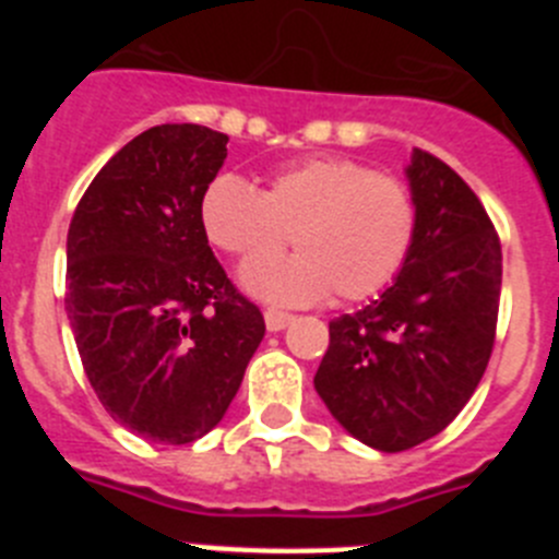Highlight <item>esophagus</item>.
Wrapping results in <instances>:
<instances>
[{"label":"esophagus","mask_w":559,"mask_h":559,"mask_svg":"<svg viewBox=\"0 0 559 559\" xmlns=\"http://www.w3.org/2000/svg\"><path fill=\"white\" fill-rule=\"evenodd\" d=\"M290 322H294V316L290 313H283V310L274 308L265 310V328H269V333H280V330L288 328Z\"/></svg>","instance_id":"34e87169"}]
</instances>
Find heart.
Listing matches in <instances>:
<instances>
[{
    "instance_id": "1",
    "label": "heart",
    "mask_w": 559,
    "mask_h": 559,
    "mask_svg": "<svg viewBox=\"0 0 559 559\" xmlns=\"http://www.w3.org/2000/svg\"><path fill=\"white\" fill-rule=\"evenodd\" d=\"M212 246L243 260V285L280 305H308L333 290L358 302L403 271L417 237V201L394 176L347 156H310L276 170L263 192L218 176L201 195ZM300 254L263 264L287 235Z\"/></svg>"
}]
</instances>
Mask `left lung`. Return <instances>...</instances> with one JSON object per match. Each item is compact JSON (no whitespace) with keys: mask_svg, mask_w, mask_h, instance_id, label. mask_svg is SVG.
<instances>
[{"mask_svg":"<svg viewBox=\"0 0 559 559\" xmlns=\"http://www.w3.org/2000/svg\"><path fill=\"white\" fill-rule=\"evenodd\" d=\"M417 237L367 308L330 322L313 386L341 428L383 453L437 437L473 397L496 341L501 243L476 192L414 147Z\"/></svg>","mask_w":559,"mask_h":559,"instance_id":"left-lung-1","label":"left lung"}]
</instances>
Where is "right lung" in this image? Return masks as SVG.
<instances>
[{"instance_id":"right-lung-1","label":"right lung","mask_w":559,"mask_h":559,"mask_svg":"<svg viewBox=\"0 0 559 559\" xmlns=\"http://www.w3.org/2000/svg\"><path fill=\"white\" fill-rule=\"evenodd\" d=\"M229 136L153 126L114 153L67 235V316L103 408L142 439L187 445L224 419L265 335L201 226Z\"/></svg>"}]
</instances>
